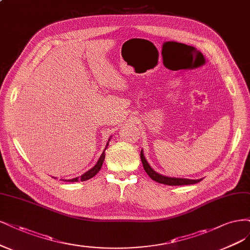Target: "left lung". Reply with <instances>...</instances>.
Wrapping results in <instances>:
<instances>
[{
  "label": "left lung",
  "instance_id": "left-lung-1",
  "mask_svg": "<svg viewBox=\"0 0 250 250\" xmlns=\"http://www.w3.org/2000/svg\"><path fill=\"white\" fill-rule=\"evenodd\" d=\"M141 159L143 162V167L146 170V173L149 175V177L156 181L158 183L161 184H166V185H170V186H179V185H190V184H195L199 183L200 181H202V179H196V180H192V179H185V178H175V177H167V176H163L161 174H158L157 171H155L151 166L148 163L147 159L145 158L144 155V151H141Z\"/></svg>",
  "mask_w": 250,
  "mask_h": 250
}]
</instances>
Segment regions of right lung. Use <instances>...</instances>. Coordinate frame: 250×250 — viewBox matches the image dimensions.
Masks as SVG:
<instances>
[{"mask_svg":"<svg viewBox=\"0 0 250 250\" xmlns=\"http://www.w3.org/2000/svg\"><path fill=\"white\" fill-rule=\"evenodd\" d=\"M111 137V136H110ZM110 137L108 139V142H107V144H106V146H105V149L103 150V152H102V154H101V156L99 157V159H98V161H97V163L95 166H94L91 169H89L88 171H85L84 174H83L81 177H76V178H73V179H68V180H63L62 179V181H67V182H79V181H87V180H89V179H91V178H93L94 176H95L98 171L100 170V168H101V167H102V163H103V160H104V158H105V150L107 149V146H108V144H109V141H110Z\"/></svg>","mask_w":250,"mask_h":250,"instance_id":"right-lung-1","label":"right lung"}]
</instances>
